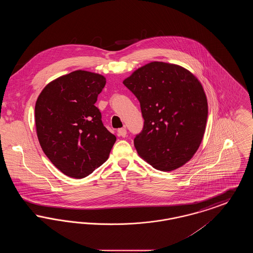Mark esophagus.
Wrapping results in <instances>:
<instances>
[{
  "instance_id": "esophagus-1",
  "label": "esophagus",
  "mask_w": 253,
  "mask_h": 253,
  "mask_svg": "<svg viewBox=\"0 0 253 253\" xmlns=\"http://www.w3.org/2000/svg\"><path fill=\"white\" fill-rule=\"evenodd\" d=\"M118 134L122 137H125L127 134V130L125 128H121L118 130Z\"/></svg>"
}]
</instances>
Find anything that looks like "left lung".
I'll return each instance as SVG.
<instances>
[{"label": "left lung", "instance_id": "obj_1", "mask_svg": "<svg viewBox=\"0 0 253 253\" xmlns=\"http://www.w3.org/2000/svg\"><path fill=\"white\" fill-rule=\"evenodd\" d=\"M137 97L144 126L134 139L137 154L159 170L187 163L202 142L208 118L203 86L184 67L153 61L123 81Z\"/></svg>", "mask_w": 253, "mask_h": 253}]
</instances>
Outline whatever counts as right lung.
<instances>
[{
    "label": "right lung",
    "mask_w": 253,
    "mask_h": 253,
    "mask_svg": "<svg viewBox=\"0 0 253 253\" xmlns=\"http://www.w3.org/2000/svg\"><path fill=\"white\" fill-rule=\"evenodd\" d=\"M105 84L99 74L77 70L49 83L37 99L39 142L67 176L84 178L92 173L108 159L117 140L95 106Z\"/></svg>",
    "instance_id": "1"
}]
</instances>
